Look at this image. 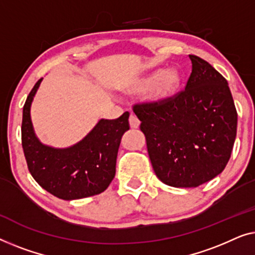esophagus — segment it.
Segmentation results:
<instances>
[{
  "label": "esophagus",
  "mask_w": 255,
  "mask_h": 255,
  "mask_svg": "<svg viewBox=\"0 0 255 255\" xmlns=\"http://www.w3.org/2000/svg\"><path fill=\"white\" fill-rule=\"evenodd\" d=\"M129 125H130V128H137L139 126V120L135 116L130 114V117H129Z\"/></svg>",
  "instance_id": "1"
}]
</instances>
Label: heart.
I'll return each mask as SVG.
<instances>
[{"mask_svg":"<svg viewBox=\"0 0 255 255\" xmlns=\"http://www.w3.org/2000/svg\"><path fill=\"white\" fill-rule=\"evenodd\" d=\"M179 82H180V75L175 69H168L166 71L157 70L149 74L148 76L143 77L142 80H139L137 84L135 85V90L145 91L152 89L157 85V98L164 99L170 97L175 91V89L179 85Z\"/></svg>","mask_w":255,"mask_h":255,"instance_id":"1","label":"heart"}]
</instances>
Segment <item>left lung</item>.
Instances as JSON below:
<instances>
[{"instance_id": "8db88e82", "label": "left lung", "mask_w": 255, "mask_h": 255, "mask_svg": "<svg viewBox=\"0 0 255 255\" xmlns=\"http://www.w3.org/2000/svg\"><path fill=\"white\" fill-rule=\"evenodd\" d=\"M185 90L132 111L153 171L172 187H198L224 170L237 134V111L228 82L199 56Z\"/></svg>"}]
</instances>
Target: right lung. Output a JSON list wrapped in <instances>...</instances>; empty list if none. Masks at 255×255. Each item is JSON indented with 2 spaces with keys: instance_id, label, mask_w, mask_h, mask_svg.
<instances>
[{
  "instance_id": "add662e5",
  "label": "right lung",
  "mask_w": 255,
  "mask_h": 255,
  "mask_svg": "<svg viewBox=\"0 0 255 255\" xmlns=\"http://www.w3.org/2000/svg\"><path fill=\"white\" fill-rule=\"evenodd\" d=\"M41 80L28 93L23 107L21 145L28 171L42 188L59 199L77 200L100 194L116 175L118 150L129 129V113L114 120L102 119L82 141L69 148L45 145L35 136L30 117L32 100Z\"/></svg>"
}]
</instances>
